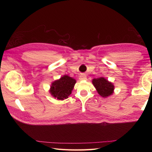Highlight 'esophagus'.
Returning a JSON list of instances; mask_svg holds the SVG:
<instances>
[{
  "instance_id": "34e87169",
  "label": "esophagus",
  "mask_w": 152,
  "mask_h": 152,
  "mask_svg": "<svg viewBox=\"0 0 152 152\" xmlns=\"http://www.w3.org/2000/svg\"><path fill=\"white\" fill-rule=\"evenodd\" d=\"M79 79L80 80H87V77L84 75H81L79 77Z\"/></svg>"
}]
</instances>
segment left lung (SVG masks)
I'll list each match as a JSON object with an SVG mask.
<instances>
[{"mask_svg": "<svg viewBox=\"0 0 152 152\" xmlns=\"http://www.w3.org/2000/svg\"><path fill=\"white\" fill-rule=\"evenodd\" d=\"M93 84L97 90L98 93L103 98H107L113 93L114 86L104 77L94 79L92 81Z\"/></svg>", "mask_w": 152, "mask_h": 152, "instance_id": "8db88e82", "label": "left lung"}]
</instances>
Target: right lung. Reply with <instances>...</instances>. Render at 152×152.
<instances>
[{
    "instance_id": "add662e5",
    "label": "right lung",
    "mask_w": 152,
    "mask_h": 152,
    "mask_svg": "<svg viewBox=\"0 0 152 152\" xmlns=\"http://www.w3.org/2000/svg\"><path fill=\"white\" fill-rule=\"evenodd\" d=\"M75 83L76 80L74 79L65 75L53 82L49 93L57 99L63 100L72 94Z\"/></svg>"
}]
</instances>
